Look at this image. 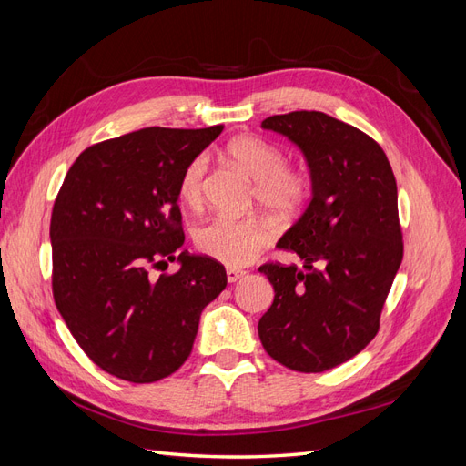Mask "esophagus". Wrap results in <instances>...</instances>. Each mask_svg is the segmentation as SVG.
I'll return each instance as SVG.
<instances>
[{"label":"esophagus","instance_id":"obj_1","mask_svg":"<svg viewBox=\"0 0 466 466\" xmlns=\"http://www.w3.org/2000/svg\"><path fill=\"white\" fill-rule=\"evenodd\" d=\"M225 274H228V281H229V284H233V281L241 279V278L245 276V272H243V270H237V268H228V270H225Z\"/></svg>","mask_w":466,"mask_h":466}]
</instances>
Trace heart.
<instances>
[{"label":"heart","mask_w":466,"mask_h":466,"mask_svg":"<svg viewBox=\"0 0 466 466\" xmlns=\"http://www.w3.org/2000/svg\"><path fill=\"white\" fill-rule=\"evenodd\" d=\"M228 155L257 180L255 196L262 208L288 216L307 200L309 178L299 168L284 165L286 155L276 144L258 136H237L228 144ZM206 168V155H196L182 171L178 196L185 204L196 206L200 202ZM194 238L204 255L238 268L252 262L257 252L270 241V233L257 219L216 216L198 228Z\"/></svg>","instance_id":"heart-1"}]
</instances>
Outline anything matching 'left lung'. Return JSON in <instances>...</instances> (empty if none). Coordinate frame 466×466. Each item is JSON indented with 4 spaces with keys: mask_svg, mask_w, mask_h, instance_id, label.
<instances>
[{
    "mask_svg": "<svg viewBox=\"0 0 466 466\" xmlns=\"http://www.w3.org/2000/svg\"><path fill=\"white\" fill-rule=\"evenodd\" d=\"M262 128L299 147L311 202L278 241L298 252L307 272L260 266L274 303L258 320V336L281 365L320 373L358 356L379 330L402 262L397 180L375 139L324 112L276 115Z\"/></svg>",
    "mask_w": 466,
    "mask_h": 466,
    "instance_id": "obj_1",
    "label": "left lung"
}]
</instances>
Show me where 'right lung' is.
<instances>
[{
    "instance_id": "obj_1",
    "label": "right lung",
    "mask_w": 466,
    "mask_h": 466,
    "mask_svg": "<svg viewBox=\"0 0 466 466\" xmlns=\"http://www.w3.org/2000/svg\"><path fill=\"white\" fill-rule=\"evenodd\" d=\"M144 128L95 144L69 167L50 219L52 291L69 332L103 371L130 383L175 373L192 351L225 268L178 252V180L221 134ZM175 258L179 272L150 268Z\"/></svg>"
}]
</instances>
